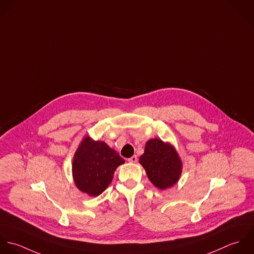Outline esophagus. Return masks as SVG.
<instances>
[{"label":"esophagus","instance_id":"34e87169","mask_svg":"<svg viewBox=\"0 0 254 254\" xmlns=\"http://www.w3.org/2000/svg\"><path fill=\"white\" fill-rule=\"evenodd\" d=\"M137 156L136 155H133V156H131L130 158H128V162H130V163H136L137 162Z\"/></svg>","mask_w":254,"mask_h":254}]
</instances>
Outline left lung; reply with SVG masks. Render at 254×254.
<instances>
[{
    "instance_id": "1",
    "label": "left lung",
    "mask_w": 254,
    "mask_h": 254,
    "mask_svg": "<svg viewBox=\"0 0 254 254\" xmlns=\"http://www.w3.org/2000/svg\"><path fill=\"white\" fill-rule=\"evenodd\" d=\"M139 163L150 182L162 190L176 185L183 170L182 160L175 147L158 138L146 142Z\"/></svg>"
}]
</instances>
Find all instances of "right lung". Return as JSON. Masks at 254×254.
<instances>
[{
	"mask_svg": "<svg viewBox=\"0 0 254 254\" xmlns=\"http://www.w3.org/2000/svg\"><path fill=\"white\" fill-rule=\"evenodd\" d=\"M125 163L104 141L85 136L74 153L72 177L76 188L90 196H98L111 184L116 169Z\"/></svg>",
	"mask_w": 254,
	"mask_h": 254,
	"instance_id": "obj_1",
	"label": "right lung"
}]
</instances>
